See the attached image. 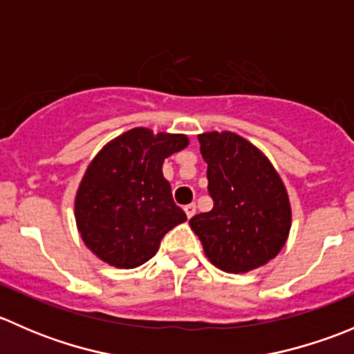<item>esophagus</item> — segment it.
Masks as SVG:
<instances>
[{"label":"esophagus","instance_id":"34e87169","mask_svg":"<svg viewBox=\"0 0 354 354\" xmlns=\"http://www.w3.org/2000/svg\"><path fill=\"white\" fill-rule=\"evenodd\" d=\"M195 212H197V205H195V203H188V205H185V214H187L188 219H192V217L195 216Z\"/></svg>","mask_w":354,"mask_h":354}]
</instances>
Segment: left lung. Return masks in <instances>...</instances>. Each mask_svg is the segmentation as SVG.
I'll return each instance as SVG.
<instances>
[{
  "mask_svg": "<svg viewBox=\"0 0 354 354\" xmlns=\"http://www.w3.org/2000/svg\"><path fill=\"white\" fill-rule=\"evenodd\" d=\"M214 207L190 219L207 259L230 274L266 266L286 245L291 205L262 151L233 131L198 135Z\"/></svg>",
  "mask_w": 354,
  "mask_h": 354,
  "instance_id": "obj_1",
  "label": "left lung"
}]
</instances>
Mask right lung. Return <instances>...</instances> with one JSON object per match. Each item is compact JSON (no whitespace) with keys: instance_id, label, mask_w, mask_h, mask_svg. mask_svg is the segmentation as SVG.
Segmentation results:
<instances>
[{"instance_id":"1","label":"right lung","mask_w":354,"mask_h":354,"mask_svg":"<svg viewBox=\"0 0 354 354\" xmlns=\"http://www.w3.org/2000/svg\"><path fill=\"white\" fill-rule=\"evenodd\" d=\"M187 145V135L140 127L92 159L78 185L75 221L85 246L102 262L135 269L156 255L167 231L187 221L162 176L164 159Z\"/></svg>"}]
</instances>
